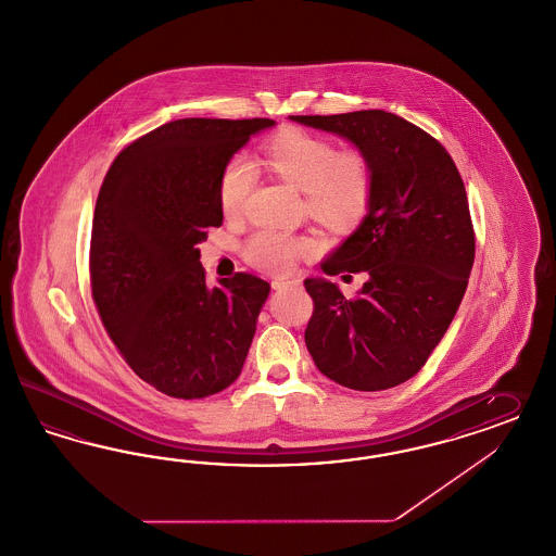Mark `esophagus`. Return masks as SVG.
<instances>
[{
	"instance_id": "esophagus-1",
	"label": "esophagus",
	"mask_w": 556,
	"mask_h": 556,
	"mask_svg": "<svg viewBox=\"0 0 556 556\" xmlns=\"http://www.w3.org/2000/svg\"><path fill=\"white\" fill-rule=\"evenodd\" d=\"M292 285H294L292 280H274L271 288H274V290H282V288L292 287Z\"/></svg>"
}]
</instances>
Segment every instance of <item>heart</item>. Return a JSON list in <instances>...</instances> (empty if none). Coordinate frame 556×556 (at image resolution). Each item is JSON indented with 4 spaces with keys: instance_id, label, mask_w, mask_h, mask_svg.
<instances>
[{
    "instance_id": "b5f03b06",
    "label": "heart",
    "mask_w": 556,
    "mask_h": 556,
    "mask_svg": "<svg viewBox=\"0 0 556 556\" xmlns=\"http://www.w3.org/2000/svg\"><path fill=\"white\" fill-rule=\"evenodd\" d=\"M269 168L288 186L303 191L311 218L333 230L354 227L369 210L375 173L363 150H336L326 138L288 129L274 136L264 148ZM253 186V168L245 156L228 161L218 186L220 207L227 216H239ZM319 241L311 235L257 230L243 245L251 266L269 274H288L299 260L313 257Z\"/></svg>"
}]
</instances>
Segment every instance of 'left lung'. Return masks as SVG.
<instances>
[{
    "mask_svg": "<svg viewBox=\"0 0 556 556\" xmlns=\"http://www.w3.org/2000/svg\"><path fill=\"white\" fill-rule=\"evenodd\" d=\"M290 119L346 138L375 173L369 214L324 264L329 276L365 271L369 280L354 299L328 280H305V344L331 381L390 390L427 363L468 287L476 237L462 175L441 142L393 113Z\"/></svg>",
    "mask_w": 556,
    "mask_h": 556,
    "instance_id": "obj_1",
    "label": "left lung"
}]
</instances>
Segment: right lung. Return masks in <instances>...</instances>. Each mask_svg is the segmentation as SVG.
<instances>
[{
  "label": "right lung",
  "instance_id": "1",
  "mask_svg": "<svg viewBox=\"0 0 556 556\" xmlns=\"http://www.w3.org/2000/svg\"><path fill=\"white\" fill-rule=\"evenodd\" d=\"M274 119L189 117L125 146L104 175L90 237V287L131 370L170 397H207L239 377L266 280L237 271L207 288L200 249L223 225L220 175Z\"/></svg>",
  "mask_w": 556,
  "mask_h": 556
}]
</instances>
